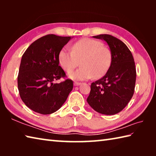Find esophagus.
I'll use <instances>...</instances> for the list:
<instances>
[{"mask_svg": "<svg viewBox=\"0 0 156 156\" xmlns=\"http://www.w3.org/2000/svg\"><path fill=\"white\" fill-rule=\"evenodd\" d=\"M73 84H74V85L75 86H78V85H80V84H81V83H79V82H74V83H73Z\"/></svg>", "mask_w": 156, "mask_h": 156, "instance_id": "1", "label": "esophagus"}]
</instances>
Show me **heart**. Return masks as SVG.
Segmentation results:
<instances>
[{"label": "heart", "mask_w": 156, "mask_h": 156, "mask_svg": "<svg viewBox=\"0 0 156 156\" xmlns=\"http://www.w3.org/2000/svg\"><path fill=\"white\" fill-rule=\"evenodd\" d=\"M69 77L78 80H87L94 76L98 78L107 72L112 63V53L100 41L91 38H82L72 46V51L63 47L58 54V62Z\"/></svg>", "instance_id": "heart-1"}]
</instances>
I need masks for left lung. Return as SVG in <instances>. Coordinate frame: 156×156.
<instances>
[{
  "label": "left lung",
  "instance_id": "obj_1",
  "mask_svg": "<svg viewBox=\"0 0 156 156\" xmlns=\"http://www.w3.org/2000/svg\"><path fill=\"white\" fill-rule=\"evenodd\" d=\"M93 37L107 42L112 53V63L106 74L91 83L87 101L97 112L114 115L127 105L133 95L135 62L127 46L119 39L109 34Z\"/></svg>",
  "mask_w": 156,
  "mask_h": 156
}]
</instances>
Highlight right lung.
Returning a JSON list of instances; mask_svg holds the SVG:
<instances>
[{"label": "right lung", "instance_id": "1", "mask_svg": "<svg viewBox=\"0 0 156 156\" xmlns=\"http://www.w3.org/2000/svg\"><path fill=\"white\" fill-rule=\"evenodd\" d=\"M71 39L54 34L44 36L31 43L21 59L18 76V89L23 102L41 114H51L65 103L73 89V81L66 79L59 65L58 54Z\"/></svg>", "mask_w": 156, "mask_h": 156}]
</instances>
